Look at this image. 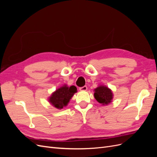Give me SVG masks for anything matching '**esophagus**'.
<instances>
[{
  "mask_svg": "<svg viewBox=\"0 0 157 157\" xmlns=\"http://www.w3.org/2000/svg\"><path fill=\"white\" fill-rule=\"evenodd\" d=\"M79 90H80V91H86V90H87V86H84L82 87H80Z\"/></svg>",
  "mask_w": 157,
  "mask_h": 157,
  "instance_id": "obj_1",
  "label": "esophagus"
}]
</instances>
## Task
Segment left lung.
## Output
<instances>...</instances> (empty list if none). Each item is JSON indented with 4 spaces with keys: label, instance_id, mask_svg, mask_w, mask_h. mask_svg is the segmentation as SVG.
I'll return each mask as SVG.
<instances>
[{
    "label": "left lung",
    "instance_id": "1",
    "mask_svg": "<svg viewBox=\"0 0 157 157\" xmlns=\"http://www.w3.org/2000/svg\"><path fill=\"white\" fill-rule=\"evenodd\" d=\"M94 90V97L99 103L103 104V105H107L111 102L113 94L110 89L106 86H100Z\"/></svg>",
    "mask_w": 157,
    "mask_h": 157
}]
</instances>
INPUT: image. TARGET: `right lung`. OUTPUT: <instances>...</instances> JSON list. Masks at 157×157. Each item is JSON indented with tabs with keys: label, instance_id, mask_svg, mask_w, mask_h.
Returning a JSON list of instances; mask_svg holds the SVG:
<instances>
[{
	"label": "right lung",
	"instance_id": "add662e5",
	"mask_svg": "<svg viewBox=\"0 0 157 157\" xmlns=\"http://www.w3.org/2000/svg\"><path fill=\"white\" fill-rule=\"evenodd\" d=\"M77 87L75 86L61 87L52 94L50 98V102L55 107L59 109H62L67 105L71 98L75 92H77Z\"/></svg>",
	"mask_w": 157,
	"mask_h": 157
}]
</instances>
